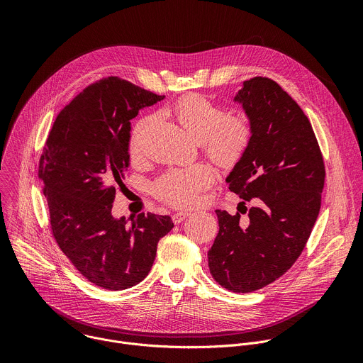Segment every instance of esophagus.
Masks as SVG:
<instances>
[{"label": "esophagus", "mask_w": 363, "mask_h": 363, "mask_svg": "<svg viewBox=\"0 0 363 363\" xmlns=\"http://www.w3.org/2000/svg\"><path fill=\"white\" fill-rule=\"evenodd\" d=\"M188 216H189V213H175V214L172 216V221H174L175 224H181Z\"/></svg>", "instance_id": "esophagus-1"}]
</instances>
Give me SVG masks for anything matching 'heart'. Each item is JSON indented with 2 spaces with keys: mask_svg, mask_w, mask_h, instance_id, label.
<instances>
[{
  "mask_svg": "<svg viewBox=\"0 0 363 363\" xmlns=\"http://www.w3.org/2000/svg\"><path fill=\"white\" fill-rule=\"evenodd\" d=\"M172 113L188 135L205 145L208 157L223 168L240 162L252 138V123L244 113L227 115L214 101L202 94H185L172 106ZM155 116L142 118L133 128L130 150L138 152L143 135L153 123ZM213 171L202 164L167 171L153 184V194L174 206H191L199 192L213 184Z\"/></svg>",
  "mask_w": 363,
  "mask_h": 363,
  "instance_id": "1",
  "label": "heart"
}]
</instances>
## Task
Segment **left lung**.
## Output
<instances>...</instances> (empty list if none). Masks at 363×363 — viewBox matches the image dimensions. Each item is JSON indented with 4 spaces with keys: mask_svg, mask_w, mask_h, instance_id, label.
I'll return each instance as SVG.
<instances>
[{
    "mask_svg": "<svg viewBox=\"0 0 363 363\" xmlns=\"http://www.w3.org/2000/svg\"><path fill=\"white\" fill-rule=\"evenodd\" d=\"M234 101L250 118L252 138L227 182L244 199L240 203L255 198L257 205L247 220L216 211L220 231L208 266L227 290L250 293L283 276L301 254L320 211L326 174L312 125L274 80H245Z\"/></svg>",
    "mask_w": 363,
    "mask_h": 363,
    "instance_id": "1",
    "label": "left lung"
}]
</instances>
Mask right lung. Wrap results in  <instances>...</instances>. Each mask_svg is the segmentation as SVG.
Instances as JSON below:
<instances>
[{"mask_svg": "<svg viewBox=\"0 0 363 363\" xmlns=\"http://www.w3.org/2000/svg\"><path fill=\"white\" fill-rule=\"evenodd\" d=\"M133 83L101 79L57 115L43 147L38 177L50 228L70 263L90 283L125 290L149 273L169 216L139 214L129 225L112 216L129 167L130 121L162 100Z\"/></svg>", "mask_w": 363, "mask_h": 363, "instance_id": "obj_1", "label": "right lung"}]
</instances>
